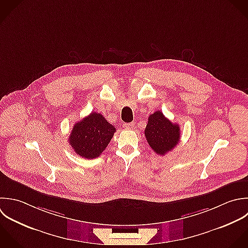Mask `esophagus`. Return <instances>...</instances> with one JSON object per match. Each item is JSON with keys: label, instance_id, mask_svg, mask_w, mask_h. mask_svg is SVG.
<instances>
[{"label": "esophagus", "instance_id": "obj_1", "mask_svg": "<svg viewBox=\"0 0 248 248\" xmlns=\"http://www.w3.org/2000/svg\"><path fill=\"white\" fill-rule=\"evenodd\" d=\"M123 126L126 129H133L134 126H135V124L134 123H128V124H124Z\"/></svg>", "mask_w": 248, "mask_h": 248}]
</instances>
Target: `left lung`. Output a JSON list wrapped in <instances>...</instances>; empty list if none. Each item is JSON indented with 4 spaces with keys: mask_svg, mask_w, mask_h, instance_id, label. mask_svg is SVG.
<instances>
[{
    "mask_svg": "<svg viewBox=\"0 0 248 248\" xmlns=\"http://www.w3.org/2000/svg\"><path fill=\"white\" fill-rule=\"evenodd\" d=\"M180 132L179 124H173L162 112L156 111L148 119L145 136L154 152L159 155H164L179 144Z\"/></svg>",
    "mask_w": 248,
    "mask_h": 248,
    "instance_id": "8db88e82",
    "label": "left lung"
}]
</instances>
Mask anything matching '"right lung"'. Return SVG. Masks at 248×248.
Listing matches in <instances>:
<instances>
[{
  "instance_id": "obj_1",
  "label": "right lung",
  "mask_w": 248,
  "mask_h": 248,
  "mask_svg": "<svg viewBox=\"0 0 248 248\" xmlns=\"http://www.w3.org/2000/svg\"><path fill=\"white\" fill-rule=\"evenodd\" d=\"M115 131V126L101 114L92 112L74 124L68 142L78 155L93 159L98 157L106 149Z\"/></svg>"
}]
</instances>
